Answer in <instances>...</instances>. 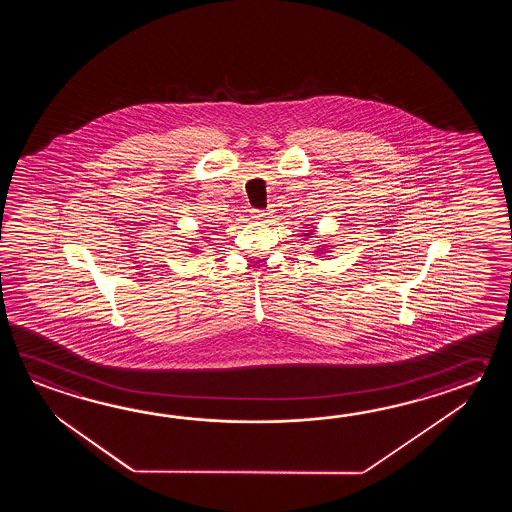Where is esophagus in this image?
Masks as SVG:
<instances>
[{
  "label": "esophagus",
  "mask_w": 512,
  "mask_h": 512,
  "mask_svg": "<svg viewBox=\"0 0 512 512\" xmlns=\"http://www.w3.org/2000/svg\"><path fill=\"white\" fill-rule=\"evenodd\" d=\"M252 219H256V221H265L267 218V212H263V210H252Z\"/></svg>",
  "instance_id": "obj_1"
}]
</instances>
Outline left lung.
<instances>
[{"label": "left lung", "instance_id": "1", "mask_svg": "<svg viewBox=\"0 0 512 512\" xmlns=\"http://www.w3.org/2000/svg\"><path fill=\"white\" fill-rule=\"evenodd\" d=\"M304 229V227H302ZM305 232L302 234L304 236V240H309V238H313V234H315V227H311V225H305ZM316 254H326V247H318V251H315Z\"/></svg>", "mask_w": 512, "mask_h": 512}]
</instances>
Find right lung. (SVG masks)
Masks as SVG:
<instances>
[{"instance_id":"add662e5","label":"right lung","mask_w":512,"mask_h":512,"mask_svg":"<svg viewBox=\"0 0 512 512\" xmlns=\"http://www.w3.org/2000/svg\"><path fill=\"white\" fill-rule=\"evenodd\" d=\"M203 240L208 241L207 236H205V238H203ZM192 252H194V254H196V252H199V251H197V247H196V249H192Z\"/></svg>"}]
</instances>
